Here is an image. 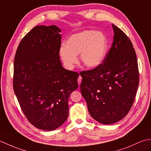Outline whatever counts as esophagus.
<instances>
[{"mask_svg": "<svg viewBox=\"0 0 151 151\" xmlns=\"http://www.w3.org/2000/svg\"><path fill=\"white\" fill-rule=\"evenodd\" d=\"M81 81H82V77H81V76H79L78 78V85H81Z\"/></svg>", "mask_w": 151, "mask_h": 151, "instance_id": "1", "label": "esophagus"}]
</instances>
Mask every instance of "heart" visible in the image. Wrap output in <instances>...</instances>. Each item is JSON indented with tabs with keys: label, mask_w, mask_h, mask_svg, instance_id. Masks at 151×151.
Listing matches in <instances>:
<instances>
[{
	"label": "heart",
	"mask_w": 151,
	"mask_h": 151,
	"mask_svg": "<svg viewBox=\"0 0 151 151\" xmlns=\"http://www.w3.org/2000/svg\"><path fill=\"white\" fill-rule=\"evenodd\" d=\"M108 41L101 32L84 30L70 36L67 45H62L60 55L68 69H73L78 62V54L82 63L88 68H95L104 60Z\"/></svg>",
	"instance_id": "1"
}]
</instances>
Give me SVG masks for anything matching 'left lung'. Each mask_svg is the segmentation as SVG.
<instances>
[{
  "instance_id": "obj_1",
  "label": "left lung",
  "mask_w": 151,
  "mask_h": 151,
  "mask_svg": "<svg viewBox=\"0 0 151 151\" xmlns=\"http://www.w3.org/2000/svg\"><path fill=\"white\" fill-rule=\"evenodd\" d=\"M114 41L104 60L95 68L81 72V90L91 116L99 123H114L132 106L139 84L135 50L123 30L112 24Z\"/></svg>"
}]
</instances>
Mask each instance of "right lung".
Instances as JSON below:
<instances>
[{
    "label": "right lung",
    "mask_w": 151,
    "mask_h": 151,
    "mask_svg": "<svg viewBox=\"0 0 151 151\" xmlns=\"http://www.w3.org/2000/svg\"><path fill=\"white\" fill-rule=\"evenodd\" d=\"M55 25L36 26L22 38L14 58L13 86L21 110L37 129L53 130L66 121L68 99L79 74L60 60L62 35Z\"/></svg>",
    "instance_id": "obj_1"
}]
</instances>
